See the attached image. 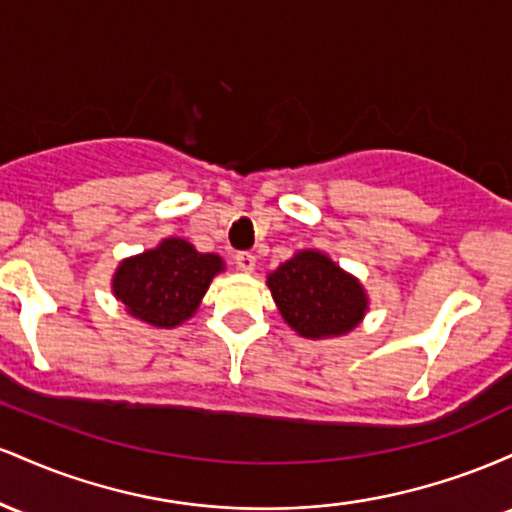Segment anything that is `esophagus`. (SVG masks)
Instances as JSON below:
<instances>
[{
    "mask_svg": "<svg viewBox=\"0 0 512 512\" xmlns=\"http://www.w3.org/2000/svg\"><path fill=\"white\" fill-rule=\"evenodd\" d=\"M255 264H257V257L252 255V252H238L236 255V267L240 269V272L252 274L255 272Z\"/></svg>",
    "mask_w": 512,
    "mask_h": 512,
    "instance_id": "1",
    "label": "esophagus"
}]
</instances>
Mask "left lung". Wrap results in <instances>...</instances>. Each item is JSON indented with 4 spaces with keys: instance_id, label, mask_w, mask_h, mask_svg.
<instances>
[{
    "instance_id": "1",
    "label": "left lung",
    "mask_w": 512,
    "mask_h": 512,
    "mask_svg": "<svg viewBox=\"0 0 512 512\" xmlns=\"http://www.w3.org/2000/svg\"><path fill=\"white\" fill-rule=\"evenodd\" d=\"M281 317L305 339H332L356 330L368 313V293L327 252L301 250L267 274Z\"/></svg>"
}]
</instances>
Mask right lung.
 <instances>
[{"instance_id": "right-lung-1", "label": "right lung", "mask_w": 512, "mask_h": 512, "mask_svg": "<svg viewBox=\"0 0 512 512\" xmlns=\"http://www.w3.org/2000/svg\"><path fill=\"white\" fill-rule=\"evenodd\" d=\"M226 262L199 252L185 238H163L156 248L125 257L113 274V296L127 315L156 330H173L197 313L204 293Z\"/></svg>"}]
</instances>
